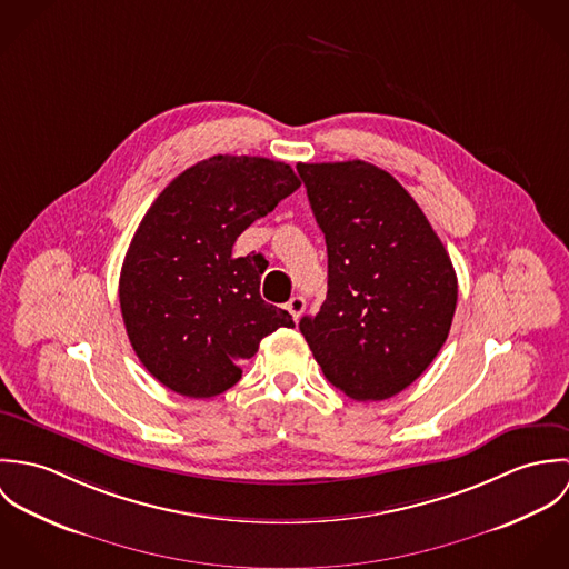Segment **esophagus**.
<instances>
[{
  "mask_svg": "<svg viewBox=\"0 0 569 569\" xmlns=\"http://www.w3.org/2000/svg\"><path fill=\"white\" fill-rule=\"evenodd\" d=\"M305 309H307V300H305L302 296H293V298L287 302V311L291 313V318H293L296 322L302 318Z\"/></svg>",
  "mask_w": 569,
  "mask_h": 569,
  "instance_id": "34e87169",
  "label": "esophagus"
}]
</instances>
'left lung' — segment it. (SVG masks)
Instances as JSON below:
<instances>
[{"mask_svg":"<svg viewBox=\"0 0 569 569\" xmlns=\"http://www.w3.org/2000/svg\"><path fill=\"white\" fill-rule=\"evenodd\" d=\"M328 251V291L300 330L326 379L355 401L411 386L447 341L451 258L406 188L375 163H298Z\"/></svg>","mask_w":569,"mask_h":569,"instance_id":"left-lung-1","label":"left lung"}]
</instances>
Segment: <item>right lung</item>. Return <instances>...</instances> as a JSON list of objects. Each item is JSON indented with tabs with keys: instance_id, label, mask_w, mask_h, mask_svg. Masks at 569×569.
<instances>
[{
	"instance_id": "right-lung-1",
	"label": "right lung",
	"mask_w": 569,
	"mask_h": 569,
	"mask_svg": "<svg viewBox=\"0 0 569 569\" xmlns=\"http://www.w3.org/2000/svg\"><path fill=\"white\" fill-rule=\"evenodd\" d=\"M298 188L289 163L214 156L174 177L144 214L122 262L120 309L136 355L168 390H230L267 335L296 326L260 298L262 253L237 258L232 247Z\"/></svg>"
}]
</instances>
